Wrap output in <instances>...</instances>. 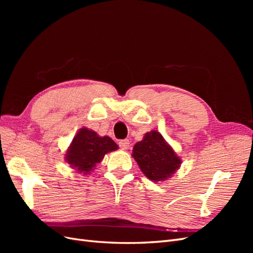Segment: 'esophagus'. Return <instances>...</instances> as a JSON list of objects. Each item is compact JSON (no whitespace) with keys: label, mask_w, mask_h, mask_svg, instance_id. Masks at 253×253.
Masks as SVG:
<instances>
[{"label":"esophagus","mask_w":253,"mask_h":253,"mask_svg":"<svg viewBox=\"0 0 253 253\" xmlns=\"http://www.w3.org/2000/svg\"><path fill=\"white\" fill-rule=\"evenodd\" d=\"M120 149L122 150H127L129 148V140L128 139H124V140H120L118 142Z\"/></svg>","instance_id":"esophagus-1"}]
</instances>
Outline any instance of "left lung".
<instances>
[{
	"label": "left lung",
	"instance_id": "obj_1",
	"mask_svg": "<svg viewBox=\"0 0 253 253\" xmlns=\"http://www.w3.org/2000/svg\"><path fill=\"white\" fill-rule=\"evenodd\" d=\"M132 156L138 164L140 170L153 181H162L170 178L179 169L180 158L171 145L157 131L148 132L143 139L133 148Z\"/></svg>",
	"mask_w": 253,
	"mask_h": 253
}]
</instances>
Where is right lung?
Listing matches in <instances>:
<instances>
[{
	"instance_id": "add662e5",
	"label": "right lung",
	"mask_w": 253,
	"mask_h": 253,
	"mask_svg": "<svg viewBox=\"0 0 253 253\" xmlns=\"http://www.w3.org/2000/svg\"><path fill=\"white\" fill-rule=\"evenodd\" d=\"M117 149L118 145L109 136L100 137L91 129L82 127L68 147L65 160L73 169L86 175L94 170L106 153Z\"/></svg>"
}]
</instances>
